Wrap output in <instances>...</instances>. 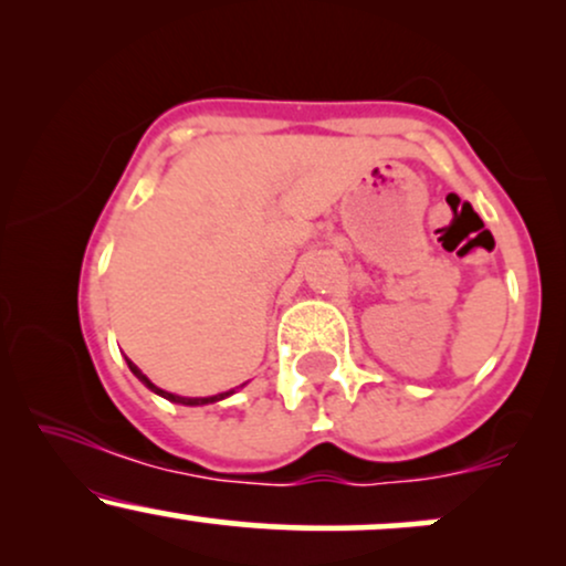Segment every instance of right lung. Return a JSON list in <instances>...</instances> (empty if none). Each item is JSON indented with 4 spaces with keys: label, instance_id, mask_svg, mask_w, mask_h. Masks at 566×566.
<instances>
[{
    "label": "right lung",
    "instance_id": "add662e5",
    "mask_svg": "<svg viewBox=\"0 0 566 566\" xmlns=\"http://www.w3.org/2000/svg\"><path fill=\"white\" fill-rule=\"evenodd\" d=\"M127 365H129V369H133V375H135V378H138V380L143 382V386H146V388H151V391H154V394L165 396V399H170V401H175V405H186V407L212 405V401H220V399H226V396H231V394H233V391H223V394H216V396H193V399H191V396H178V394H170V391H161V388H157V386H154V382H151V380H148V378H146V375H143L138 367H135V365H133V361H129V359H127Z\"/></svg>",
    "mask_w": 566,
    "mask_h": 566
}]
</instances>
